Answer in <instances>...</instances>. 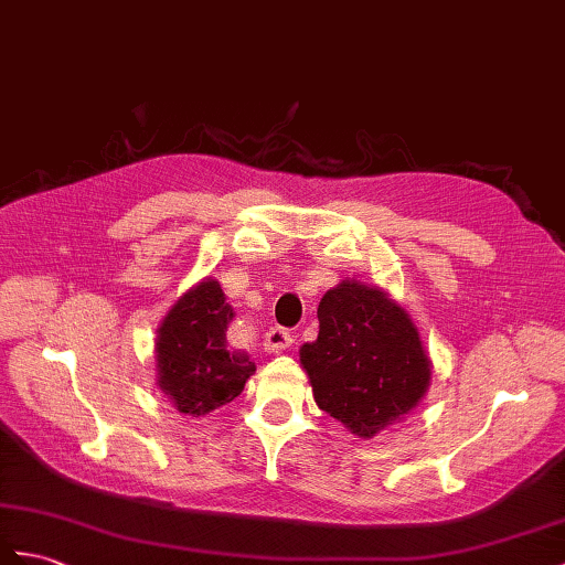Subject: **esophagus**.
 <instances>
[{"label": "esophagus", "instance_id": "34e87169", "mask_svg": "<svg viewBox=\"0 0 565 565\" xmlns=\"http://www.w3.org/2000/svg\"><path fill=\"white\" fill-rule=\"evenodd\" d=\"M266 352H273V354H278V352H282V350H287L292 345V335H290V330H285V328H280V326H275V328H270L268 333H266Z\"/></svg>", "mask_w": 565, "mask_h": 565}]
</instances>
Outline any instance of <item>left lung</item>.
<instances>
[{
	"label": "left lung",
	"instance_id": "8db88e82",
	"mask_svg": "<svg viewBox=\"0 0 565 565\" xmlns=\"http://www.w3.org/2000/svg\"><path fill=\"white\" fill-rule=\"evenodd\" d=\"M313 401L371 438L401 422L431 381L417 326L376 285L342 280L319 305V338L299 350Z\"/></svg>",
	"mask_w": 565,
	"mask_h": 565
}]
</instances>
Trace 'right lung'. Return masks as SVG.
<instances>
[{
  "instance_id": "add662e5",
  "label": "right lung",
  "mask_w": 565,
  "mask_h": 565,
  "mask_svg": "<svg viewBox=\"0 0 565 565\" xmlns=\"http://www.w3.org/2000/svg\"><path fill=\"white\" fill-rule=\"evenodd\" d=\"M235 309L220 282L205 278L177 299L156 338L158 386L191 417L235 401L256 364L249 354L227 350V326Z\"/></svg>"
}]
</instances>
